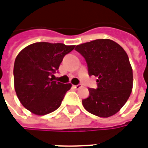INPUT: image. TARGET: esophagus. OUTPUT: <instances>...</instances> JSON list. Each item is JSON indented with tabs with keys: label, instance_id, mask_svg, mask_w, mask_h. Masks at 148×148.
I'll return each mask as SVG.
<instances>
[{
	"label": "esophagus",
	"instance_id": "esophagus-1",
	"mask_svg": "<svg viewBox=\"0 0 148 148\" xmlns=\"http://www.w3.org/2000/svg\"><path fill=\"white\" fill-rule=\"evenodd\" d=\"M82 86V84H77V85H74V89H77V90H78V89H80Z\"/></svg>",
	"mask_w": 148,
	"mask_h": 148
}]
</instances>
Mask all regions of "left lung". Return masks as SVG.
Wrapping results in <instances>:
<instances>
[{"instance_id": "left-lung-1", "label": "left lung", "mask_w": 148, "mask_h": 148, "mask_svg": "<svg viewBox=\"0 0 148 148\" xmlns=\"http://www.w3.org/2000/svg\"><path fill=\"white\" fill-rule=\"evenodd\" d=\"M94 75L97 89L89 88V97L82 100L87 111L100 117L116 114L130 97L133 74L129 58L122 47L111 39H96L76 46Z\"/></svg>"}]
</instances>
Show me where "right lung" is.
<instances>
[{
	"label": "right lung",
	"instance_id": "obj_1",
	"mask_svg": "<svg viewBox=\"0 0 148 148\" xmlns=\"http://www.w3.org/2000/svg\"><path fill=\"white\" fill-rule=\"evenodd\" d=\"M75 46L35 42L21 51L13 69L14 87L24 108L36 115L48 114L61 106L71 84L53 80L66 55Z\"/></svg>",
	"mask_w": 148,
	"mask_h": 148
}]
</instances>
